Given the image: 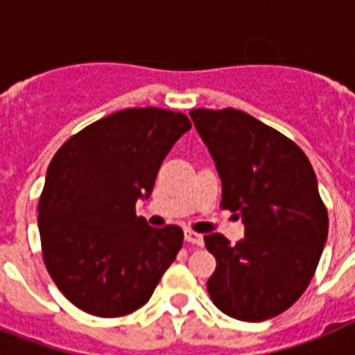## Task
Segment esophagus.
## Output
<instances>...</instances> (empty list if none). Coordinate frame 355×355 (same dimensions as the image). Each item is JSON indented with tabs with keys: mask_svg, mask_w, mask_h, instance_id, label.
I'll return each instance as SVG.
<instances>
[{
	"mask_svg": "<svg viewBox=\"0 0 355 355\" xmlns=\"http://www.w3.org/2000/svg\"><path fill=\"white\" fill-rule=\"evenodd\" d=\"M184 240H187L188 243H193V245H202V243H205V236L196 233V231H190V229L184 231Z\"/></svg>",
	"mask_w": 355,
	"mask_h": 355,
	"instance_id": "34e87169",
	"label": "esophagus"
}]
</instances>
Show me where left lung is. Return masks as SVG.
Listing matches in <instances>:
<instances>
[{
  "label": "left lung",
  "instance_id": "obj_1",
  "mask_svg": "<svg viewBox=\"0 0 355 355\" xmlns=\"http://www.w3.org/2000/svg\"><path fill=\"white\" fill-rule=\"evenodd\" d=\"M190 117L216 163L220 206L245 225L234 245L205 236L216 259L209 297L236 320L274 318L309 286L327 240L315 171L293 140L241 110L196 108Z\"/></svg>",
  "mask_w": 355,
  "mask_h": 355
}]
</instances>
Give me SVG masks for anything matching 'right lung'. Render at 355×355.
Wrapping results in <instances>:
<instances>
[{
  "label": "right lung",
  "mask_w": 355,
  "mask_h": 355,
  "mask_svg": "<svg viewBox=\"0 0 355 355\" xmlns=\"http://www.w3.org/2000/svg\"><path fill=\"white\" fill-rule=\"evenodd\" d=\"M192 128L181 112L128 108L96 121L56 150L39 200L49 275L81 311L115 318L137 311L183 245L180 225L137 216L163 158Z\"/></svg>",
  "instance_id": "obj_1"
}]
</instances>
